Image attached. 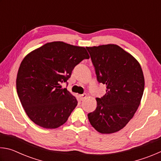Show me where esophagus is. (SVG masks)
I'll list each match as a JSON object with an SVG mask.
<instances>
[{"label":"esophagus","instance_id":"obj_1","mask_svg":"<svg viewBox=\"0 0 161 161\" xmlns=\"http://www.w3.org/2000/svg\"><path fill=\"white\" fill-rule=\"evenodd\" d=\"M86 97H87V95L86 94H80V99H81V101H83Z\"/></svg>","mask_w":161,"mask_h":161}]
</instances>
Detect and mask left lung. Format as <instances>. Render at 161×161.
Here are the masks:
<instances>
[{"label": "left lung", "mask_w": 161, "mask_h": 161, "mask_svg": "<svg viewBox=\"0 0 161 161\" xmlns=\"http://www.w3.org/2000/svg\"><path fill=\"white\" fill-rule=\"evenodd\" d=\"M95 67L97 80L106 84V94L97 98L89 121L98 132L109 134L129 123L140 105L145 80L134 57L114 44L86 47Z\"/></svg>", "instance_id": "1"}]
</instances>
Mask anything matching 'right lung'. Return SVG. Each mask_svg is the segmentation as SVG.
<instances>
[{"mask_svg": "<svg viewBox=\"0 0 161 161\" xmlns=\"http://www.w3.org/2000/svg\"><path fill=\"white\" fill-rule=\"evenodd\" d=\"M89 55L85 47L57 41L28 53L21 62L16 89L21 104L35 124L57 129L67 121L77 105L75 96L61 84Z\"/></svg>", "mask_w": 161, "mask_h": 161, "instance_id": "1", "label": "right lung"}]
</instances>
